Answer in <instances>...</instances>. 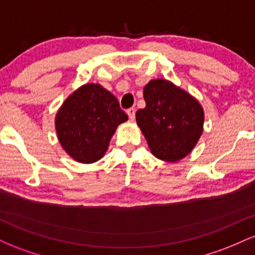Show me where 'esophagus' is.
<instances>
[{
	"label": "esophagus",
	"instance_id": "34e87169",
	"mask_svg": "<svg viewBox=\"0 0 255 255\" xmlns=\"http://www.w3.org/2000/svg\"><path fill=\"white\" fill-rule=\"evenodd\" d=\"M127 114H128V116H129L130 120L135 119V109H134V108H130V109H128Z\"/></svg>",
	"mask_w": 255,
	"mask_h": 255
}]
</instances>
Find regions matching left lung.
<instances>
[{"mask_svg": "<svg viewBox=\"0 0 255 255\" xmlns=\"http://www.w3.org/2000/svg\"><path fill=\"white\" fill-rule=\"evenodd\" d=\"M146 107L136 111L151 152L166 162L182 159L203 133L204 110L191 95L163 79L144 87Z\"/></svg>", "mask_w": 255, "mask_h": 255, "instance_id": "left-lung-1", "label": "left lung"}]
</instances>
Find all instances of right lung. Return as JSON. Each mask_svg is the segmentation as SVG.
<instances>
[{"instance_id":"1","label":"right lung","mask_w":255,"mask_h":255,"mask_svg":"<svg viewBox=\"0 0 255 255\" xmlns=\"http://www.w3.org/2000/svg\"><path fill=\"white\" fill-rule=\"evenodd\" d=\"M128 116L119 101L98 84H87L66 99L56 115L61 145L80 163H93L107 151L114 131Z\"/></svg>"}]
</instances>
